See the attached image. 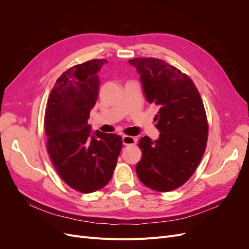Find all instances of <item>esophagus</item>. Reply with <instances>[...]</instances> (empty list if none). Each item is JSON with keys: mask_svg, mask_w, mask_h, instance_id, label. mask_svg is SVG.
<instances>
[{"mask_svg": "<svg viewBox=\"0 0 249 249\" xmlns=\"http://www.w3.org/2000/svg\"><path fill=\"white\" fill-rule=\"evenodd\" d=\"M136 138L131 137V136H126V135H124L123 136V143L124 145H132L136 143Z\"/></svg>", "mask_w": 249, "mask_h": 249, "instance_id": "1", "label": "esophagus"}]
</instances>
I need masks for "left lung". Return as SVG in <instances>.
Returning <instances> with one entry per match:
<instances>
[{
	"label": "left lung",
	"mask_w": 249,
	"mask_h": 249,
	"mask_svg": "<svg viewBox=\"0 0 249 249\" xmlns=\"http://www.w3.org/2000/svg\"><path fill=\"white\" fill-rule=\"evenodd\" d=\"M140 76L143 93L159 107V138L139 139L136 165L141 183L159 192L185 184L197 168L208 140V123L197 88L177 67L156 58L129 60Z\"/></svg>",
	"instance_id": "8db88e82"
}]
</instances>
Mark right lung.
Listing matches in <instances>:
<instances>
[{
  "label": "right lung",
  "mask_w": 249,
  "mask_h": 249,
  "mask_svg": "<svg viewBox=\"0 0 249 249\" xmlns=\"http://www.w3.org/2000/svg\"><path fill=\"white\" fill-rule=\"evenodd\" d=\"M107 61L93 59L61 74L47 104V148L58 175L72 189L91 193L112 178L123 147L116 134L92 131L89 114L99 97V71Z\"/></svg>",
  "instance_id": "right-lung-1"
}]
</instances>
